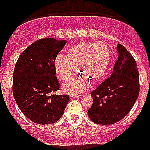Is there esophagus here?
<instances>
[{"instance_id": "esophagus-1", "label": "esophagus", "mask_w": 150, "mask_h": 150, "mask_svg": "<svg viewBox=\"0 0 150 150\" xmlns=\"http://www.w3.org/2000/svg\"><path fill=\"white\" fill-rule=\"evenodd\" d=\"M78 97H79V95H70V99L72 100V99H75V98H78Z\"/></svg>"}]
</instances>
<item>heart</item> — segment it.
<instances>
[{"instance_id":"heart-1","label":"heart","mask_w":150,"mask_h":150,"mask_svg":"<svg viewBox=\"0 0 150 150\" xmlns=\"http://www.w3.org/2000/svg\"><path fill=\"white\" fill-rule=\"evenodd\" d=\"M111 60L110 47L104 43L80 42L67 49V55L59 54L54 60L55 72L61 80L71 77L77 67L79 74L64 82L62 88L65 93H82L98 82L106 74Z\"/></svg>"}]
</instances>
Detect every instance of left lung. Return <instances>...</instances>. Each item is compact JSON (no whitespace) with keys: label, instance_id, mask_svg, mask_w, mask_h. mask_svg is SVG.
Returning <instances> with one entry per match:
<instances>
[{"label":"left lung","instance_id":"8db88e82","mask_svg":"<svg viewBox=\"0 0 150 150\" xmlns=\"http://www.w3.org/2000/svg\"><path fill=\"white\" fill-rule=\"evenodd\" d=\"M109 78L91 91L93 104L87 115L93 122L110 125L126 117L139 95V74L136 61L122 44Z\"/></svg>","mask_w":150,"mask_h":150}]
</instances>
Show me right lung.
<instances>
[{
	"label": "right lung",
	"instance_id": "obj_1",
	"mask_svg": "<svg viewBox=\"0 0 150 150\" xmlns=\"http://www.w3.org/2000/svg\"><path fill=\"white\" fill-rule=\"evenodd\" d=\"M66 40L40 39L20 55L13 72V94L17 106L36 124L56 122L69 101L67 95H53L59 89L54 60Z\"/></svg>",
	"mask_w": 150,
	"mask_h": 150
}]
</instances>
